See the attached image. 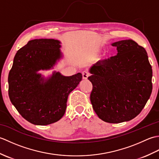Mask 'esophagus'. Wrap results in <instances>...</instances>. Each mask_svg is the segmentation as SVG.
Masks as SVG:
<instances>
[{
    "mask_svg": "<svg viewBox=\"0 0 159 159\" xmlns=\"http://www.w3.org/2000/svg\"><path fill=\"white\" fill-rule=\"evenodd\" d=\"M82 74H83V79H87V78H88V76H89V73L87 72V71H83Z\"/></svg>",
    "mask_w": 159,
    "mask_h": 159,
    "instance_id": "34e87169",
    "label": "esophagus"
}]
</instances>
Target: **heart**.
<instances>
[{"instance_id":"heart-1","label":"heart","mask_w":159,"mask_h":159,"mask_svg":"<svg viewBox=\"0 0 159 159\" xmlns=\"http://www.w3.org/2000/svg\"><path fill=\"white\" fill-rule=\"evenodd\" d=\"M100 50H101V48H100V47H96V48L93 50V51L92 52V57H95L98 55V54L100 52Z\"/></svg>"}]
</instances>
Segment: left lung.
<instances>
[{
    "mask_svg": "<svg viewBox=\"0 0 159 159\" xmlns=\"http://www.w3.org/2000/svg\"><path fill=\"white\" fill-rule=\"evenodd\" d=\"M117 55L90 67V100L100 119L117 124L130 121L144 108L152 91V70L143 47L132 39L112 43Z\"/></svg>",
    "mask_w": 159,
    "mask_h": 159,
    "instance_id": "left-lung-1",
    "label": "left lung"
}]
</instances>
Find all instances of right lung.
Segmentation results:
<instances>
[{
    "label": "right lung",
    "instance_id": "1",
    "mask_svg": "<svg viewBox=\"0 0 159 159\" xmlns=\"http://www.w3.org/2000/svg\"><path fill=\"white\" fill-rule=\"evenodd\" d=\"M61 42L36 39L16 52L9 73V96L22 117L35 125H48L65 114L70 93L82 80L77 73L65 76L54 72L44 79L39 70H50L62 57Z\"/></svg>",
    "mask_w": 159,
    "mask_h": 159
}]
</instances>
